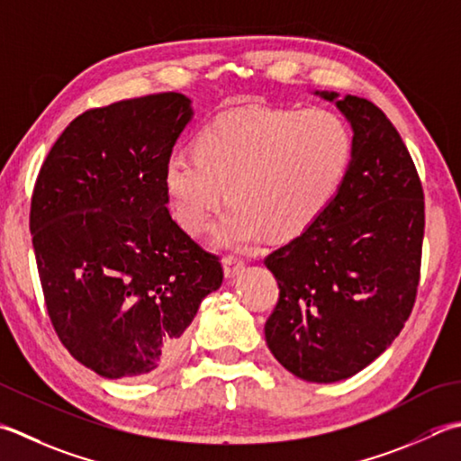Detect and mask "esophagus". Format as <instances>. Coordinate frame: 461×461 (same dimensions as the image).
<instances>
[{"mask_svg":"<svg viewBox=\"0 0 461 461\" xmlns=\"http://www.w3.org/2000/svg\"><path fill=\"white\" fill-rule=\"evenodd\" d=\"M243 261H240L238 258H223V276L225 279H233L236 276H240L243 272Z\"/></svg>","mask_w":461,"mask_h":461,"instance_id":"1","label":"esophagus"}]
</instances>
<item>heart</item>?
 <instances>
[{
	"label": "heart",
	"instance_id": "1",
	"mask_svg": "<svg viewBox=\"0 0 461 461\" xmlns=\"http://www.w3.org/2000/svg\"><path fill=\"white\" fill-rule=\"evenodd\" d=\"M354 135L330 110L228 112L174 149L164 185L177 223L200 233L223 189L230 205L213 225L215 246L246 249L264 236L292 240L321 218L346 182Z\"/></svg>",
	"mask_w": 461,
	"mask_h": 461
}]
</instances>
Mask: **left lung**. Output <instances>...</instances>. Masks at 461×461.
<instances>
[{
    "mask_svg": "<svg viewBox=\"0 0 461 461\" xmlns=\"http://www.w3.org/2000/svg\"><path fill=\"white\" fill-rule=\"evenodd\" d=\"M313 95L348 120L354 158L321 218L266 258L279 285L266 341L287 372L331 384L362 372L400 336L416 302L426 221L416 166L380 107Z\"/></svg>",
    "mask_w": 461,
    "mask_h": 461,
    "instance_id": "1",
    "label": "left lung"
}]
</instances>
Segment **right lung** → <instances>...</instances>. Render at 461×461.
I'll return each instance as SVG.
<instances>
[{"label": "right lung", "instance_id": "right-lung-1", "mask_svg": "<svg viewBox=\"0 0 461 461\" xmlns=\"http://www.w3.org/2000/svg\"><path fill=\"white\" fill-rule=\"evenodd\" d=\"M167 92L76 117L35 182L30 230L61 344L107 380L158 374L223 269L171 220L164 166L192 122Z\"/></svg>", "mask_w": 461, "mask_h": 461}]
</instances>
